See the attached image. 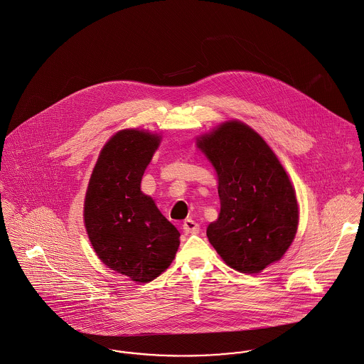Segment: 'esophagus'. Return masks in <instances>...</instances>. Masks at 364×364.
Listing matches in <instances>:
<instances>
[{"mask_svg": "<svg viewBox=\"0 0 364 364\" xmlns=\"http://www.w3.org/2000/svg\"><path fill=\"white\" fill-rule=\"evenodd\" d=\"M183 230L187 232V234H196L199 231V224L194 222L193 219H187L184 220L183 223Z\"/></svg>", "mask_w": 364, "mask_h": 364, "instance_id": "esophagus-1", "label": "esophagus"}]
</instances>
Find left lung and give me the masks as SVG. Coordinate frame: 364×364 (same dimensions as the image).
<instances>
[{"mask_svg": "<svg viewBox=\"0 0 364 364\" xmlns=\"http://www.w3.org/2000/svg\"><path fill=\"white\" fill-rule=\"evenodd\" d=\"M216 168L220 213L206 235L224 262L259 273L280 260L298 228L291 181L263 139L241 122L224 123L198 140Z\"/></svg>", "mask_w": 364, "mask_h": 364, "instance_id": "left-lung-1", "label": "left lung"}]
</instances>
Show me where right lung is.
Segmentation results:
<instances>
[{
    "label": "right lung",
    "mask_w": 364,
    "mask_h": 364,
    "mask_svg": "<svg viewBox=\"0 0 364 364\" xmlns=\"http://www.w3.org/2000/svg\"><path fill=\"white\" fill-rule=\"evenodd\" d=\"M159 141L139 130L114 134L101 151L84 202L94 251L109 269L137 282L165 272L180 245L177 228L140 190Z\"/></svg>",
    "instance_id": "right-lung-1"
}]
</instances>
